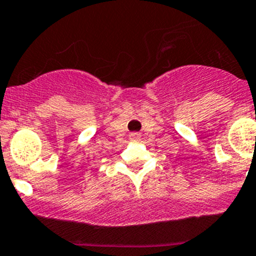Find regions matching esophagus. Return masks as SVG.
<instances>
[{
	"label": "esophagus",
	"instance_id": "34e87169",
	"mask_svg": "<svg viewBox=\"0 0 256 256\" xmlns=\"http://www.w3.org/2000/svg\"><path fill=\"white\" fill-rule=\"evenodd\" d=\"M130 140L137 142V140H140V133H130Z\"/></svg>",
	"mask_w": 256,
	"mask_h": 256
}]
</instances>
